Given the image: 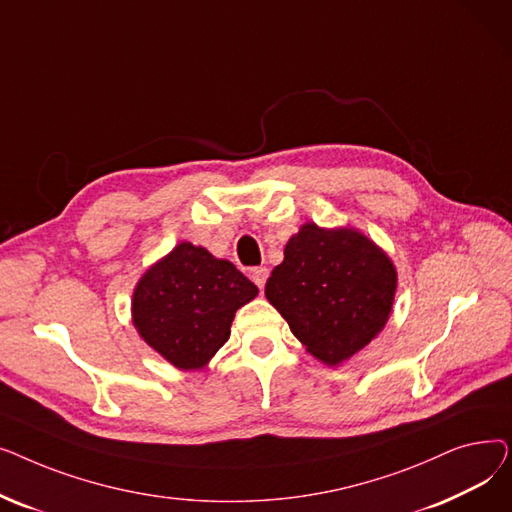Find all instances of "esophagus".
I'll list each match as a JSON object with an SVG mask.
<instances>
[{"label": "esophagus", "mask_w": 512, "mask_h": 512, "mask_svg": "<svg viewBox=\"0 0 512 512\" xmlns=\"http://www.w3.org/2000/svg\"><path fill=\"white\" fill-rule=\"evenodd\" d=\"M267 278H270V270H267V267H255V270L251 272V280H253L259 288L265 286Z\"/></svg>", "instance_id": "34e87169"}]
</instances>
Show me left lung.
I'll use <instances>...</instances> for the list:
<instances>
[{"mask_svg":"<svg viewBox=\"0 0 512 512\" xmlns=\"http://www.w3.org/2000/svg\"><path fill=\"white\" fill-rule=\"evenodd\" d=\"M396 282L394 263L365 234L307 222L286 242L265 297L315 359L340 365L384 330Z\"/></svg>","mask_w":512,"mask_h":512,"instance_id":"left-lung-1","label":"left lung"}]
</instances>
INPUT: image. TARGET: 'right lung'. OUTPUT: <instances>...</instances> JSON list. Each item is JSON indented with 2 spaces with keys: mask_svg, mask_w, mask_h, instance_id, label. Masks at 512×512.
<instances>
[{
  "mask_svg": "<svg viewBox=\"0 0 512 512\" xmlns=\"http://www.w3.org/2000/svg\"><path fill=\"white\" fill-rule=\"evenodd\" d=\"M257 292L230 261L180 242L134 288L132 324L174 367L203 369L230 338L234 313Z\"/></svg>",
  "mask_w": 512,
  "mask_h": 512,
  "instance_id": "1",
  "label": "right lung"
}]
</instances>
